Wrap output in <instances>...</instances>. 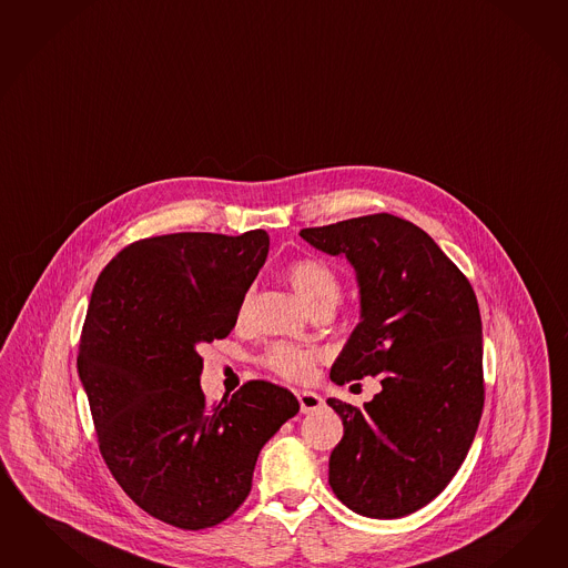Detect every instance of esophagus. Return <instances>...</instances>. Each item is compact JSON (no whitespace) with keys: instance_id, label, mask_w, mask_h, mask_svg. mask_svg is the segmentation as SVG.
Listing matches in <instances>:
<instances>
[{"instance_id":"34e87169","label":"esophagus","mask_w":568,"mask_h":568,"mask_svg":"<svg viewBox=\"0 0 568 568\" xmlns=\"http://www.w3.org/2000/svg\"><path fill=\"white\" fill-rule=\"evenodd\" d=\"M297 400H300L302 414H314V412H318L324 405L323 397L316 395V393H312V390H300V393H297Z\"/></svg>"}]
</instances>
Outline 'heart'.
Segmentation results:
<instances>
[{"label":"heart","mask_w":568,"mask_h":568,"mask_svg":"<svg viewBox=\"0 0 568 568\" xmlns=\"http://www.w3.org/2000/svg\"><path fill=\"white\" fill-rule=\"evenodd\" d=\"M285 278L290 281L295 293L302 297V302L310 310L316 307H335L341 297V278L337 271L321 258H300L287 264ZM250 306V293L242 300V306L237 316L244 318ZM318 359V353L307 347H300L293 343H275L264 353L262 364L276 376L293 381V383H306L314 372V364Z\"/></svg>","instance_id":"obj_1"}]
</instances>
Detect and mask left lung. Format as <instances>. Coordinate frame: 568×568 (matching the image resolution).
<instances>
[{
  "mask_svg": "<svg viewBox=\"0 0 568 568\" xmlns=\"http://www.w3.org/2000/svg\"><path fill=\"white\" fill-rule=\"evenodd\" d=\"M300 235L345 256L359 287V323L331 381L383 384L364 409L326 400L343 422L328 484L357 515H412L445 490L476 438L484 409L476 293L428 233L399 216H357Z\"/></svg>",
  "mask_w": 568,
  "mask_h": 568,
  "instance_id": "left-lung-1",
  "label": "left lung"
}]
</instances>
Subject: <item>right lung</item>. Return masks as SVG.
<instances>
[{"label":"right lung","instance_id":"1","mask_svg":"<svg viewBox=\"0 0 568 568\" xmlns=\"http://www.w3.org/2000/svg\"><path fill=\"white\" fill-rule=\"evenodd\" d=\"M268 254L266 231L169 233L123 247L92 290L78 349L101 455L136 505L180 529L231 517L262 446L300 403L252 381L209 407L200 345L225 338Z\"/></svg>","mask_w":568,"mask_h":568}]
</instances>
